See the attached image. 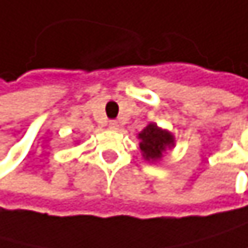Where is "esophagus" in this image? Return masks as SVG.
Here are the masks:
<instances>
[{"label": "esophagus", "instance_id": "34e87169", "mask_svg": "<svg viewBox=\"0 0 248 248\" xmlns=\"http://www.w3.org/2000/svg\"><path fill=\"white\" fill-rule=\"evenodd\" d=\"M108 126H109L111 131H119V126H120V125H119L117 122H109V125H108Z\"/></svg>", "mask_w": 248, "mask_h": 248}]
</instances>
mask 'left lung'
<instances>
[{"label": "left lung", "mask_w": 248, "mask_h": 248, "mask_svg": "<svg viewBox=\"0 0 248 248\" xmlns=\"http://www.w3.org/2000/svg\"><path fill=\"white\" fill-rule=\"evenodd\" d=\"M141 157L148 163H158L168 151L175 148V136L170 131L160 128L157 123H148L137 134Z\"/></svg>", "instance_id": "8db88e82"}]
</instances>
